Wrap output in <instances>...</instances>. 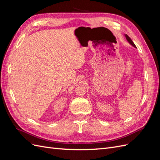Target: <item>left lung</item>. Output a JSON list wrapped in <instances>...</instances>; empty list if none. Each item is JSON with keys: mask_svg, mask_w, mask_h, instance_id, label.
Listing matches in <instances>:
<instances>
[{"mask_svg": "<svg viewBox=\"0 0 160 160\" xmlns=\"http://www.w3.org/2000/svg\"><path fill=\"white\" fill-rule=\"evenodd\" d=\"M125 38H126V39H127V41H128V42L129 43V44H130L131 45H132L133 47L136 48V47H135V44L133 43V42L132 41V39H131L130 37H129L128 35H126V34H125Z\"/></svg>", "mask_w": 160, "mask_h": 160, "instance_id": "8db88e82", "label": "left lung"}]
</instances>
